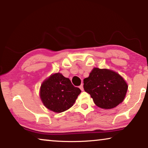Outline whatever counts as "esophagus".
<instances>
[{
  "instance_id": "1",
  "label": "esophagus",
  "mask_w": 148,
  "mask_h": 148,
  "mask_svg": "<svg viewBox=\"0 0 148 148\" xmlns=\"http://www.w3.org/2000/svg\"><path fill=\"white\" fill-rule=\"evenodd\" d=\"M79 88L81 89V90L82 91H84V86H83V85H81L79 86Z\"/></svg>"
}]
</instances>
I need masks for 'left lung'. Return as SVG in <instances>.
Wrapping results in <instances>:
<instances>
[{
  "label": "left lung",
  "mask_w": 148,
  "mask_h": 148,
  "mask_svg": "<svg viewBox=\"0 0 148 148\" xmlns=\"http://www.w3.org/2000/svg\"><path fill=\"white\" fill-rule=\"evenodd\" d=\"M84 88L97 106L112 109L124 100L128 85L114 71L94 68L88 77L84 79Z\"/></svg>",
  "instance_id": "8db88e82"
}]
</instances>
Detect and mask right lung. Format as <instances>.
I'll list each match as a JSON object with an SVG mask.
<instances>
[{
  "instance_id": "obj_1",
  "label": "right lung",
  "mask_w": 148,
  "mask_h": 148,
  "mask_svg": "<svg viewBox=\"0 0 148 148\" xmlns=\"http://www.w3.org/2000/svg\"><path fill=\"white\" fill-rule=\"evenodd\" d=\"M80 93V89L75 87L69 79L56 73L42 82L40 97L45 107L60 113L69 109Z\"/></svg>"
}]
</instances>
